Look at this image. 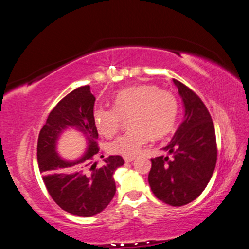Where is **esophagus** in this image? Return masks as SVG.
<instances>
[{
  "mask_svg": "<svg viewBox=\"0 0 249 249\" xmlns=\"http://www.w3.org/2000/svg\"><path fill=\"white\" fill-rule=\"evenodd\" d=\"M135 160V158H124V161L127 163H129V162H132V161Z\"/></svg>",
  "mask_w": 249,
  "mask_h": 249,
  "instance_id": "34e87169",
  "label": "esophagus"
}]
</instances>
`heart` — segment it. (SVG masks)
<instances>
[{"mask_svg":"<svg viewBox=\"0 0 249 249\" xmlns=\"http://www.w3.org/2000/svg\"><path fill=\"white\" fill-rule=\"evenodd\" d=\"M177 115L175 96L156 85H136L119 91L113 98V109L97 107L93 124L102 136L114 135L122 119L128 117L130 128L108 144L109 153L125 158L135 157L152 137H163L172 130Z\"/></svg>","mask_w":249,"mask_h":249,"instance_id":"b5f03b06","label":"heart"}]
</instances>
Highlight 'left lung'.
I'll return each instance as SVG.
<instances>
[{"instance_id":"1","label":"left lung","mask_w":249,"mask_h":249,"mask_svg":"<svg viewBox=\"0 0 249 249\" xmlns=\"http://www.w3.org/2000/svg\"><path fill=\"white\" fill-rule=\"evenodd\" d=\"M184 106L183 121L162 150L169 157L151 159L148 184L158 199L170 206L193 201L214 173L217 148L214 124L201 99L182 82L173 80Z\"/></svg>"}]
</instances>
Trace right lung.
<instances>
[{
  "instance_id": "right-lung-1",
  "label": "right lung",
  "mask_w": 249,
  "mask_h": 249,
  "mask_svg": "<svg viewBox=\"0 0 249 249\" xmlns=\"http://www.w3.org/2000/svg\"><path fill=\"white\" fill-rule=\"evenodd\" d=\"M96 98L89 86L76 88L64 97L50 112L37 140V162L42 178L53 201L75 216L90 217L104 211L115 195V170L124 163L120 156L103 159L97 146L98 132L93 124ZM69 128L79 131L87 142L86 152L75 160H66L57 154L56 144Z\"/></svg>"
}]
</instances>
